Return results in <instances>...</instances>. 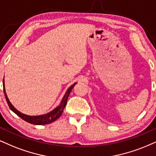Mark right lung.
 Here are the masks:
<instances>
[{"instance_id": "1", "label": "right lung", "mask_w": 156, "mask_h": 156, "mask_svg": "<svg viewBox=\"0 0 156 156\" xmlns=\"http://www.w3.org/2000/svg\"><path fill=\"white\" fill-rule=\"evenodd\" d=\"M76 83L75 82L74 84H73L69 88L68 90H66V93H65L64 96H63L62 101H61L60 105H58L57 108H55L54 110H53L51 112L48 113H46V114L44 115H40V116H28V115L24 114V113L19 112L18 110H16L14 107L13 106V105L11 104V102L9 101V98H8L6 93H5V85H4V79H3V91H4V95L5 97V100H6L8 105H9V108H11V110L14 112L17 116H19L20 118H22L23 120L26 121L27 122L30 123V124H35V125H44V124H50V123L53 122L54 121L56 120L57 119H58L59 117L61 116V115L62 114L63 109H64L65 106H66L67 100H68L69 95L70 94L71 91L74 87V86Z\"/></svg>"}]
</instances>
